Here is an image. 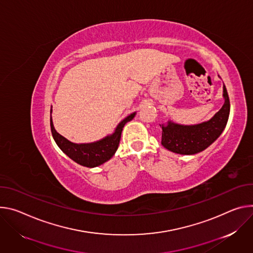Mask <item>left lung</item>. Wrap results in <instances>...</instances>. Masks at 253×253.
I'll return each mask as SVG.
<instances>
[{"label": "left lung", "instance_id": "8db88e82", "mask_svg": "<svg viewBox=\"0 0 253 253\" xmlns=\"http://www.w3.org/2000/svg\"><path fill=\"white\" fill-rule=\"evenodd\" d=\"M223 97L225 100L223 106L207 122L184 126L169 121L166 126L162 125L164 148L180 155H195L212 145L225 128L229 118L230 101L225 85H223Z\"/></svg>", "mask_w": 253, "mask_h": 253}]
</instances>
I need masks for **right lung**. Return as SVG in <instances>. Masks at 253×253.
Wrapping results in <instances>:
<instances>
[{"mask_svg":"<svg viewBox=\"0 0 253 253\" xmlns=\"http://www.w3.org/2000/svg\"><path fill=\"white\" fill-rule=\"evenodd\" d=\"M51 112L52 108L50 109V126L54 141L61 151L71 160L87 168H94L102 165L114 157L119 148L125 125L127 122H130L135 116V112H133V114L126 117L119 124L114 133L103 137L100 141L89 144H74L56 131L53 126Z\"/></svg>","mask_w":253,"mask_h":253,"instance_id":"right-lung-1","label":"right lung"}]
</instances>
